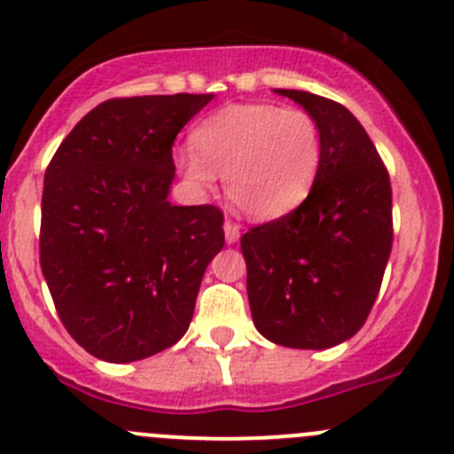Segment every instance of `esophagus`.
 Wrapping results in <instances>:
<instances>
[{"label":"esophagus","instance_id":"1","mask_svg":"<svg viewBox=\"0 0 454 454\" xmlns=\"http://www.w3.org/2000/svg\"><path fill=\"white\" fill-rule=\"evenodd\" d=\"M224 240H227V243L230 245H234V243H239V239H240V227L236 223H231V220H224Z\"/></svg>","mask_w":454,"mask_h":454}]
</instances>
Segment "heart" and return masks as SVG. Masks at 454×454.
Masks as SVG:
<instances>
[{"instance_id": "obj_1", "label": "heart", "mask_w": 454, "mask_h": 454, "mask_svg": "<svg viewBox=\"0 0 454 454\" xmlns=\"http://www.w3.org/2000/svg\"><path fill=\"white\" fill-rule=\"evenodd\" d=\"M193 146L178 155L184 180L209 189L223 176L230 205L254 220L296 209L312 192L323 155L317 120L271 102L215 111L193 131Z\"/></svg>"}]
</instances>
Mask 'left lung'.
<instances>
[{"instance_id": "left-lung-1", "label": "left lung", "mask_w": 454, "mask_h": 454, "mask_svg": "<svg viewBox=\"0 0 454 454\" xmlns=\"http://www.w3.org/2000/svg\"><path fill=\"white\" fill-rule=\"evenodd\" d=\"M321 129V169L294 211L240 239L256 330L325 349L364 327L392 249L390 176L361 122L334 100L276 89Z\"/></svg>"}]
</instances>
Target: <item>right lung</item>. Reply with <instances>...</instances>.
Segmentation results:
<instances>
[{
    "label": "right lung",
    "mask_w": 454,
    "mask_h": 454,
    "mask_svg": "<svg viewBox=\"0 0 454 454\" xmlns=\"http://www.w3.org/2000/svg\"><path fill=\"white\" fill-rule=\"evenodd\" d=\"M214 95L95 106L55 151L42 193L40 265L68 334L109 364L146 359L192 323L223 211L169 202L180 129Z\"/></svg>",
    "instance_id": "add662e5"
}]
</instances>
